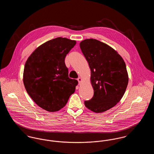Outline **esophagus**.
Masks as SVG:
<instances>
[{"label": "esophagus", "instance_id": "1", "mask_svg": "<svg viewBox=\"0 0 154 154\" xmlns=\"http://www.w3.org/2000/svg\"><path fill=\"white\" fill-rule=\"evenodd\" d=\"M77 80L79 81V83L80 84L81 82V81H82V79H81V77H79V78L77 79Z\"/></svg>", "mask_w": 154, "mask_h": 154}]
</instances>
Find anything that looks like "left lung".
<instances>
[{"label": "left lung", "mask_w": 154, "mask_h": 154, "mask_svg": "<svg viewBox=\"0 0 154 154\" xmlns=\"http://www.w3.org/2000/svg\"><path fill=\"white\" fill-rule=\"evenodd\" d=\"M91 69L92 98L84 102L88 109L102 112L115 106L124 96L128 74L122 58L107 44L89 38L80 43Z\"/></svg>", "instance_id": "1"}]
</instances>
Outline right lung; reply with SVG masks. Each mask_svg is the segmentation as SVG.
I'll return each mask as SVG.
<instances>
[{
	"mask_svg": "<svg viewBox=\"0 0 154 154\" xmlns=\"http://www.w3.org/2000/svg\"><path fill=\"white\" fill-rule=\"evenodd\" d=\"M75 40L57 37L33 52L25 65L23 81L28 95L37 104L50 112L63 108L75 92L78 81L69 77L65 63Z\"/></svg>",
	"mask_w": 154,
	"mask_h": 154,
	"instance_id": "add662e5",
	"label": "right lung"
}]
</instances>
